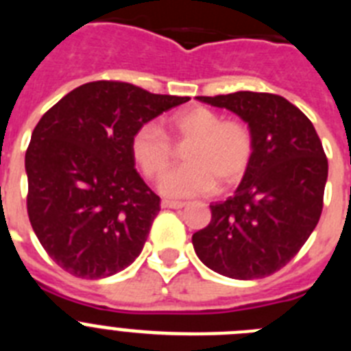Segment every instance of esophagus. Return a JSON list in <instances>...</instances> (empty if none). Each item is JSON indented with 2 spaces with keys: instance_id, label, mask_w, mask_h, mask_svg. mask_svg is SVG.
Instances as JSON below:
<instances>
[{
  "instance_id": "obj_1",
  "label": "esophagus",
  "mask_w": 351,
  "mask_h": 351,
  "mask_svg": "<svg viewBox=\"0 0 351 351\" xmlns=\"http://www.w3.org/2000/svg\"><path fill=\"white\" fill-rule=\"evenodd\" d=\"M186 206V202H178V200H163L161 202V207L165 209H182Z\"/></svg>"
}]
</instances>
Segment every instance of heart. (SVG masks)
Segmentation results:
<instances>
[{
	"mask_svg": "<svg viewBox=\"0 0 351 351\" xmlns=\"http://www.w3.org/2000/svg\"><path fill=\"white\" fill-rule=\"evenodd\" d=\"M170 130L184 149V167L167 172L160 181V193L169 198L206 195L216 188H230L243 179L253 154V138L246 125L223 121L207 107L181 110L170 119ZM130 153L149 179L160 178L169 169L173 149L158 123H144L130 141Z\"/></svg>",
	"mask_w": 351,
	"mask_h": 351,
	"instance_id": "obj_1",
	"label": "heart"
}]
</instances>
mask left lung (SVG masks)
Masks as SVG:
<instances>
[{
    "mask_svg": "<svg viewBox=\"0 0 351 351\" xmlns=\"http://www.w3.org/2000/svg\"><path fill=\"white\" fill-rule=\"evenodd\" d=\"M244 121L253 154L243 181L210 206L193 234L204 265L232 280H260L285 267L308 241L324 207L328 163L311 121L283 96L237 91L197 96Z\"/></svg>",
    "mask_w": 351,
    "mask_h": 351,
    "instance_id": "left-lung-1",
    "label": "left lung"
}]
</instances>
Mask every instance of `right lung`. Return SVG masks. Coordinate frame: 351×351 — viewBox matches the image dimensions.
Returning a JSON list of instances; mask_svg holds the SVG:
<instances>
[{
  "label": "right lung",
  "instance_id": "1",
  "mask_svg": "<svg viewBox=\"0 0 351 351\" xmlns=\"http://www.w3.org/2000/svg\"><path fill=\"white\" fill-rule=\"evenodd\" d=\"M188 100L98 80L43 114L26 151L27 214L61 269L101 280L141 255L160 197L135 170L130 141L138 126Z\"/></svg>",
  "mask_w": 351,
  "mask_h": 351
}]
</instances>
